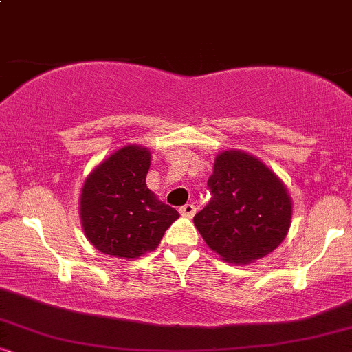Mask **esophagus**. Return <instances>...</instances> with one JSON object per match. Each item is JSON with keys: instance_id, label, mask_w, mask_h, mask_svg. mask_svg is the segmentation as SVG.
<instances>
[{"instance_id": "34e87169", "label": "esophagus", "mask_w": 352, "mask_h": 352, "mask_svg": "<svg viewBox=\"0 0 352 352\" xmlns=\"http://www.w3.org/2000/svg\"><path fill=\"white\" fill-rule=\"evenodd\" d=\"M179 213H181V216H184V218H192V216L195 214V205H192V204L182 205L179 208Z\"/></svg>"}]
</instances>
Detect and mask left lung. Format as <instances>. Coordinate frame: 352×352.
I'll return each instance as SVG.
<instances>
[{
    "mask_svg": "<svg viewBox=\"0 0 352 352\" xmlns=\"http://www.w3.org/2000/svg\"><path fill=\"white\" fill-rule=\"evenodd\" d=\"M211 200L194 216L206 245L224 261L248 264L287 237L292 199L287 187L256 157L224 151L208 179Z\"/></svg>",
    "mask_w": 352,
    "mask_h": 352,
    "instance_id": "obj_1",
    "label": "left lung"
}]
</instances>
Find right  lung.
<instances>
[{"label":"right lung","instance_id":"obj_1","mask_svg":"<svg viewBox=\"0 0 352 352\" xmlns=\"http://www.w3.org/2000/svg\"><path fill=\"white\" fill-rule=\"evenodd\" d=\"M148 168V148L133 144L113 152L86 177L80 195L81 226L104 254L136 259L153 252L179 218L147 187Z\"/></svg>","mask_w":352,"mask_h":352}]
</instances>
